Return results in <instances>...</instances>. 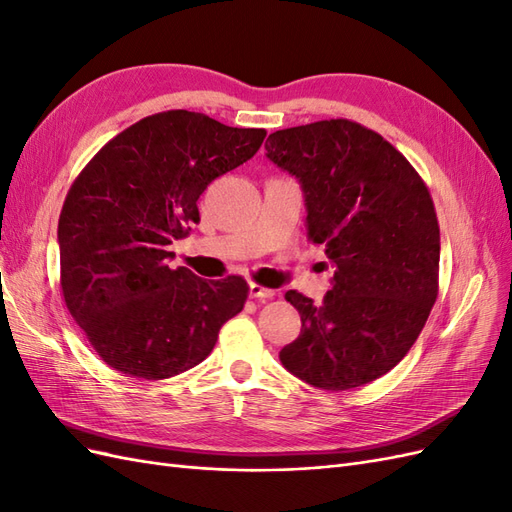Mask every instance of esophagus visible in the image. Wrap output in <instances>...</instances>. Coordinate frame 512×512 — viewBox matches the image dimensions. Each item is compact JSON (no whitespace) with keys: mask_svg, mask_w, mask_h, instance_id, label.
<instances>
[{"mask_svg":"<svg viewBox=\"0 0 512 512\" xmlns=\"http://www.w3.org/2000/svg\"><path fill=\"white\" fill-rule=\"evenodd\" d=\"M273 294H275V290H271V288H265L260 284H250V297L252 299H271Z\"/></svg>","mask_w":512,"mask_h":512,"instance_id":"1","label":"esophagus"}]
</instances>
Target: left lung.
<instances>
[{
	"mask_svg": "<svg viewBox=\"0 0 512 512\" xmlns=\"http://www.w3.org/2000/svg\"><path fill=\"white\" fill-rule=\"evenodd\" d=\"M265 149L299 179L307 239L335 265L322 303L286 292L301 335L280 361L324 391L374 382L408 354L438 299L440 226L427 185L389 141L350 119L277 130Z\"/></svg>",
	"mask_w": 512,
	"mask_h": 512,
	"instance_id": "8db88e82",
	"label": "left lung"
}]
</instances>
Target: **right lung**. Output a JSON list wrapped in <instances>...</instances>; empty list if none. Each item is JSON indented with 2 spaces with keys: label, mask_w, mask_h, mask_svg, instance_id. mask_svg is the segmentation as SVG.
<instances>
[{
  "label": "right lung",
  "mask_w": 512,
  "mask_h": 512,
  "mask_svg": "<svg viewBox=\"0 0 512 512\" xmlns=\"http://www.w3.org/2000/svg\"><path fill=\"white\" fill-rule=\"evenodd\" d=\"M267 132L203 113L149 115L111 138L74 179L59 215L61 292L100 359L164 380L211 354L247 299L241 275L200 280L170 269L168 245L200 222L196 200L241 166Z\"/></svg>",
  "instance_id": "1"
}]
</instances>
